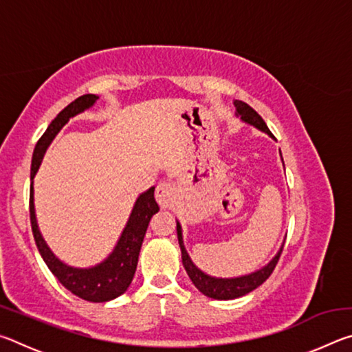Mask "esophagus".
<instances>
[{
    "label": "esophagus",
    "instance_id": "1",
    "mask_svg": "<svg viewBox=\"0 0 352 352\" xmlns=\"http://www.w3.org/2000/svg\"><path fill=\"white\" fill-rule=\"evenodd\" d=\"M155 197H157L160 206L168 208L172 204V200L175 199V188L168 182L160 183L157 186V190H155Z\"/></svg>",
    "mask_w": 352,
    "mask_h": 352
}]
</instances>
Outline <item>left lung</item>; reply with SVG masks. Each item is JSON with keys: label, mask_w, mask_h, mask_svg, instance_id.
<instances>
[{"label": "left lung", "mask_w": 352, "mask_h": 352, "mask_svg": "<svg viewBox=\"0 0 352 352\" xmlns=\"http://www.w3.org/2000/svg\"><path fill=\"white\" fill-rule=\"evenodd\" d=\"M234 107H236V115L241 116L243 122L250 124V126H254L256 129H259L261 132H265L267 135L272 136V138H275L269 130V127H267L264 119H262L248 104L242 102V100H234ZM177 236H178V243H180V248H182L183 267L184 270H186L188 276L190 278V281H192V284L201 292V294L210 298H214V300H234V298L243 296L250 294L252 290L258 289L259 285L272 275L273 270H275V267L279 261V256L283 253V247H281L279 248L278 254L269 262V264L262 267L259 270L250 273V275H243L239 278H214V276L206 275V273H204L200 269H197L194 262L190 261L186 248H184L182 226L178 222H177Z\"/></svg>", "instance_id": "obj_1"}]
</instances>
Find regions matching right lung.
I'll return each mask as SVG.
<instances>
[{
    "label": "right lung",
    "instance_id": "add662e5",
    "mask_svg": "<svg viewBox=\"0 0 352 352\" xmlns=\"http://www.w3.org/2000/svg\"><path fill=\"white\" fill-rule=\"evenodd\" d=\"M98 99L99 98L96 94H83V96L77 98L69 105L65 107L54 118V121L47 126L46 132L41 135L37 146L34 148L31 180H34L35 174H37L47 146L51 144V141L56 138V135L60 132L65 124L69 121V118L90 109ZM153 190L155 188L147 189L146 192H142L136 199L126 228H124L115 250H113L109 258L98 265L90 267V269H76V267L63 264L60 259L56 258V254L51 252L50 247L46 245L43 236H41L38 230L37 217H35L34 184L31 183L29 214H31L34 239L35 243H37L41 258L46 262L47 269L60 281L63 287H67L71 294L82 298V300L91 302H105L115 300V298L122 295L129 289L135 275L136 264H138L140 250L142 245V239L146 236L148 222H151L153 214L160 211L153 197Z\"/></svg>",
    "mask_w": 352,
    "mask_h": 352
}]
</instances>
